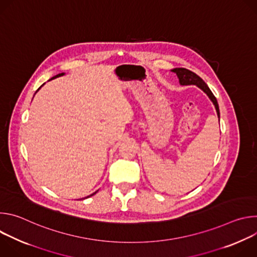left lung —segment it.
Here are the masks:
<instances>
[{
  "instance_id": "1",
  "label": "left lung",
  "mask_w": 257,
  "mask_h": 257,
  "mask_svg": "<svg viewBox=\"0 0 257 257\" xmlns=\"http://www.w3.org/2000/svg\"><path fill=\"white\" fill-rule=\"evenodd\" d=\"M171 71L176 73V75L179 78V83L181 85H196L203 92H205L207 94V96L212 101V103H213V105L215 107L216 115H217V118H218V121H219L218 103H217V100H216L215 96L212 94L211 90L207 86V84L197 74H195L194 72H192V71H190L188 69H185V68H175V69H173Z\"/></svg>"
}]
</instances>
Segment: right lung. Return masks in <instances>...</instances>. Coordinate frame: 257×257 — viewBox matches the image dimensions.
<instances>
[{
    "instance_id": "obj_1",
    "label": "right lung",
    "mask_w": 257,
    "mask_h": 257,
    "mask_svg": "<svg viewBox=\"0 0 257 257\" xmlns=\"http://www.w3.org/2000/svg\"><path fill=\"white\" fill-rule=\"evenodd\" d=\"M63 75H65V73H60V74H58V75H56V76H54V77H52V79H55V78H58V77H61V76H63ZM52 79H50V80H52ZM44 85H45V83H44V84H43V85H42V86H41V87H40V88H39V89H38V90H36V91H35V93H36V92H38V91H39V90H40V89H41V88H42V87H43V86H44ZM35 93H34V94H35ZM96 192H97V191H95V192H94V193H92V194H91V195H89V196H87V197H90V196H92V195H93V194H95V193H96ZM87 197H85V198H87Z\"/></svg>"
}]
</instances>
